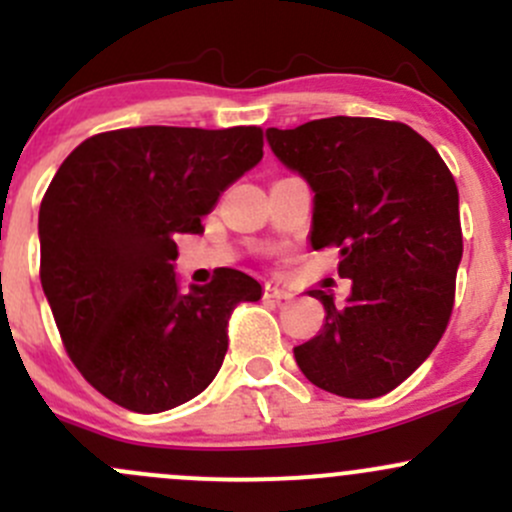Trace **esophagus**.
Listing matches in <instances>:
<instances>
[{"mask_svg":"<svg viewBox=\"0 0 512 512\" xmlns=\"http://www.w3.org/2000/svg\"><path fill=\"white\" fill-rule=\"evenodd\" d=\"M265 297H270V299H292L294 292L285 285H277V282H267Z\"/></svg>","mask_w":512,"mask_h":512,"instance_id":"34e87169","label":"esophagus"}]
</instances>
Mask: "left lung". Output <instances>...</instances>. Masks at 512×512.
<instances>
[{"label": "left lung", "mask_w": 512, "mask_h": 512, "mask_svg": "<svg viewBox=\"0 0 512 512\" xmlns=\"http://www.w3.org/2000/svg\"><path fill=\"white\" fill-rule=\"evenodd\" d=\"M272 153L314 193V250L339 247L352 294L309 289L327 309L322 332L294 347L302 374L344 399H376L409 379L451 319L463 257L458 188L414 128L334 116L267 128Z\"/></svg>", "instance_id": "left-lung-1"}]
</instances>
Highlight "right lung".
Here are the masks:
<instances>
[{
    "instance_id": "1",
    "label": "right lung",
    "mask_w": 512,
    "mask_h": 512,
    "mask_svg": "<svg viewBox=\"0 0 512 512\" xmlns=\"http://www.w3.org/2000/svg\"><path fill=\"white\" fill-rule=\"evenodd\" d=\"M262 160V128L141 126L86 138L39 208L41 287L66 354L113 404L160 414L208 389L227 352V319L262 297L223 270L180 292L175 235Z\"/></svg>"
}]
</instances>
